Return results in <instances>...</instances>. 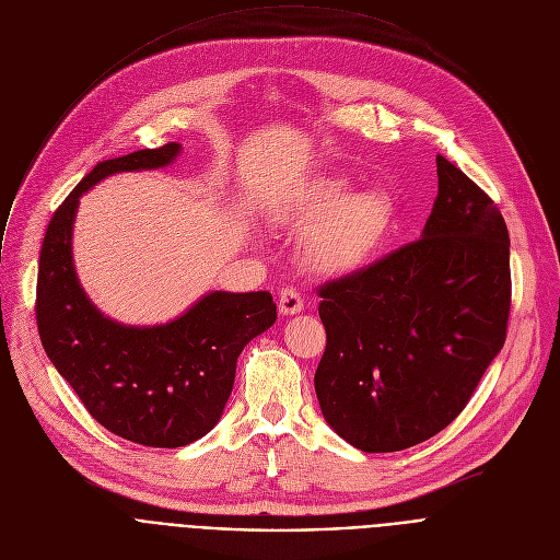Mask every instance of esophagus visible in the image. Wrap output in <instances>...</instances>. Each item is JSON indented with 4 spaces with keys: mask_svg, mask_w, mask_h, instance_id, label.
Listing matches in <instances>:
<instances>
[{
    "mask_svg": "<svg viewBox=\"0 0 560 560\" xmlns=\"http://www.w3.org/2000/svg\"><path fill=\"white\" fill-rule=\"evenodd\" d=\"M303 310V299L294 288H281L279 292V312L281 314H296Z\"/></svg>",
    "mask_w": 560,
    "mask_h": 560,
    "instance_id": "34e87169",
    "label": "esophagus"
}]
</instances>
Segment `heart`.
<instances>
[{
    "mask_svg": "<svg viewBox=\"0 0 560 560\" xmlns=\"http://www.w3.org/2000/svg\"><path fill=\"white\" fill-rule=\"evenodd\" d=\"M341 182H322L301 203L281 214L294 228L314 222L303 234L305 264L326 277H341L365 266L389 228V201L376 190L341 192Z\"/></svg>",
    "mask_w": 560,
    "mask_h": 560,
    "instance_id": "1",
    "label": "heart"
}]
</instances>
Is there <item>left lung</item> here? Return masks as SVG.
I'll use <instances>...</instances> for the list:
<instances>
[{
  "label": "left lung",
  "mask_w": 560,
  "mask_h": 560,
  "mask_svg": "<svg viewBox=\"0 0 560 560\" xmlns=\"http://www.w3.org/2000/svg\"><path fill=\"white\" fill-rule=\"evenodd\" d=\"M423 236L316 288L326 352L314 389L363 452H398L447 428L508 337L510 234L492 197L443 154Z\"/></svg>",
  "instance_id": "1"
}]
</instances>
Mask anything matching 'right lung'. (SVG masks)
Here are the masks:
<instances>
[{"mask_svg": "<svg viewBox=\"0 0 560 560\" xmlns=\"http://www.w3.org/2000/svg\"><path fill=\"white\" fill-rule=\"evenodd\" d=\"M177 152L171 141L97 164L52 212L37 272L35 316L48 359L97 423L145 447L208 434L232 392L236 357L277 322L272 294L259 290L212 292L173 324L126 328L79 288L70 257L79 197L108 175L162 168Z\"/></svg>", "mask_w": 560, "mask_h": 560, "instance_id": "obj_1", "label": "right lung"}]
</instances>
